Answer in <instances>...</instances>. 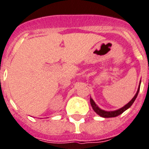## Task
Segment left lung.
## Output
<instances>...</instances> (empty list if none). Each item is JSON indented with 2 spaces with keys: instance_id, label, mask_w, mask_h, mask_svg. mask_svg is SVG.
<instances>
[{
  "instance_id": "obj_1",
  "label": "left lung",
  "mask_w": 149,
  "mask_h": 149,
  "mask_svg": "<svg viewBox=\"0 0 149 149\" xmlns=\"http://www.w3.org/2000/svg\"><path fill=\"white\" fill-rule=\"evenodd\" d=\"M140 84H141V81H140ZM140 84L139 88H138L137 93H136V94L135 95V96L132 99L131 101H130L129 103H127L125 106H124L123 107L119 109L115 110V111H105V110L101 109L98 107L97 105L95 104V102H94L93 100L91 97H90V104H91L92 107H93L94 111H95V112L101 117H103V118H112V117H116L118 116H119V115L122 114L123 112H125V110L128 109H129V107L133 104V102H135V99H136V97H137L138 94H139V92Z\"/></svg>"
}]
</instances>
